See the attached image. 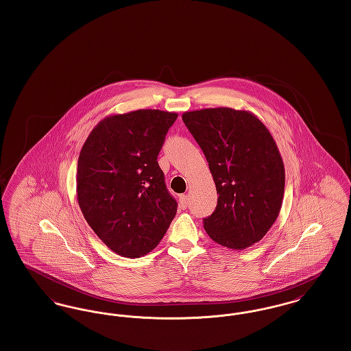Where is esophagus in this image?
Instances as JSON below:
<instances>
[{
  "mask_svg": "<svg viewBox=\"0 0 351 351\" xmlns=\"http://www.w3.org/2000/svg\"><path fill=\"white\" fill-rule=\"evenodd\" d=\"M179 206L182 208V209H186V206H188V199H186V195H180V197H179Z\"/></svg>",
  "mask_w": 351,
  "mask_h": 351,
  "instance_id": "34e87169",
  "label": "esophagus"
}]
</instances>
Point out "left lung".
Returning <instances> with one entry per match:
<instances>
[{"instance_id": "1", "label": "left lung", "mask_w": 351, "mask_h": 351, "mask_svg": "<svg viewBox=\"0 0 351 351\" xmlns=\"http://www.w3.org/2000/svg\"><path fill=\"white\" fill-rule=\"evenodd\" d=\"M183 122L204 152L217 206L204 218L208 235L232 250L261 241L283 202V159L261 119L230 108L185 112Z\"/></svg>"}]
</instances>
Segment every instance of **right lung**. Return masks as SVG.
Segmentation results:
<instances>
[{
	"instance_id": "1",
	"label": "right lung",
	"mask_w": 351,
	"mask_h": 351,
	"mask_svg": "<svg viewBox=\"0 0 351 351\" xmlns=\"http://www.w3.org/2000/svg\"><path fill=\"white\" fill-rule=\"evenodd\" d=\"M178 114L141 109L102 119L77 162V201L88 225L118 255L154 250L178 210L158 155Z\"/></svg>"
}]
</instances>
